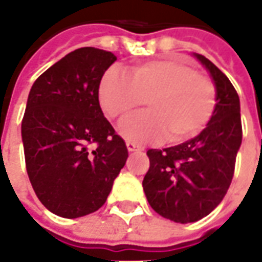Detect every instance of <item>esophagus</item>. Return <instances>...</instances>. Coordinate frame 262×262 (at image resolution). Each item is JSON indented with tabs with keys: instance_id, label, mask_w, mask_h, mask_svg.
<instances>
[{
	"instance_id": "esophagus-1",
	"label": "esophagus",
	"mask_w": 262,
	"mask_h": 262,
	"mask_svg": "<svg viewBox=\"0 0 262 262\" xmlns=\"http://www.w3.org/2000/svg\"><path fill=\"white\" fill-rule=\"evenodd\" d=\"M126 147H127L129 151H139V150H142V147H140L139 144H136V143H133V142L126 143Z\"/></svg>"
}]
</instances>
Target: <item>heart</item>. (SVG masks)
<instances>
[{
	"label": "heart",
	"instance_id": "b5f03b06",
	"mask_svg": "<svg viewBox=\"0 0 262 262\" xmlns=\"http://www.w3.org/2000/svg\"><path fill=\"white\" fill-rule=\"evenodd\" d=\"M98 98L103 112L123 119L146 101L148 111L132 116L119 126V133L135 143L192 139L213 115L216 88L210 78L177 59L151 60L127 73L109 69L99 82Z\"/></svg>",
	"mask_w": 262,
	"mask_h": 262
}]
</instances>
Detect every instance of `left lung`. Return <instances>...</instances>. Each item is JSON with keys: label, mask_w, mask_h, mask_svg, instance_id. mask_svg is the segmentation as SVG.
<instances>
[{"label": "left lung", "mask_w": 262, "mask_h": 262, "mask_svg": "<svg viewBox=\"0 0 262 262\" xmlns=\"http://www.w3.org/2000/svg\"><path fill=\"white\" fill-rule=\"evenodd\" d=\"M216 88V106L198 136L174 147L147 151L150 168L143 189L165 219L191 223L208 216L225 198L242 144L240 99L230 80L202 54L193 53Z\"/></svg>", "instance_id": "1"}]
</instances>
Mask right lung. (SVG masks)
Wrapping results in <instances>:
<instances>
[{"label": "right lung", "instance_id": "add662e5", "mask_svg": "<svg viewBox=\"0 0 262 262\" xmlns=\"http://www.w3.org/2000/svg\"><path fill=\"white\" fill-rule=\"evenodd\" d=\"M115 60L106 50L77 49L46 70L29 92L22 119L26 171L39 201L61 217L101 208L127 160L125 142L98 98Z\"/></svg>", "mask_w": 262, "mask_h": 262}]
</instances>
